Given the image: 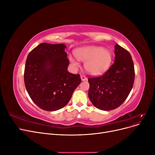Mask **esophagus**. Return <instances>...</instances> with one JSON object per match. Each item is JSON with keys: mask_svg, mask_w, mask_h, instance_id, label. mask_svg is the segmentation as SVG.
Here are the masks:
<instances>
[{"mask_svg": "<svg viewBox=\"0 0 155 155\" xmlns=\"http://www.w3.org/2000/svg\"><path fill=\"white\" fill-rule=\"evenodd\" d=\"M81 79L82 81H86L87 79V78L85 76H84V75H81Z\"/></svg>", "mask_w": 155, "mask_h": 155, "instance_id": "1", "label": "esophagus"}]
</instances>
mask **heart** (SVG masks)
Listing matches in <instances>:
<instances>
[{
  "label": "heart",
  "instance_id": "heart-1",
  "mask_svg": "<svg viewBox=\"0 0 155 155\" xmlns=\"http://www.w3.org/2000/svg\"><path fill=\"white\" fill-rule=\"evenodd\" d=\"M76 57L85 63L87 71L92 75H100L109 68L112 62V54L109 50L101 46H86L74 51ZM69 61L74 67H79V63L72 56Z\"/></svg>",
  "mask_w": 155,
  "mask_h": 155
}]
</instances>
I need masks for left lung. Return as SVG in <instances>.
Returning a JSON list of instances; mask_svg holds the SVG:
<instances>
[{
    "label": "left lung",
    "instance_id": "obj_1",
    "mask_svg": "<svg viewBox=\"0 0 155 155\" xmlns=\"http://www.w3.org/2000/svg\"><path fill=\"white\" fill-rule=\"evenodd\" d=\"M114 63L103 75L89 78L88 97L95 107L114 110L128 97L134 81V63L129 51L116 44Z\"/></svg>",
    "mask_w": 155,
    "mask_h": 155
}]
</instances>
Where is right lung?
Wrapping results in <instances>:
<instances>
[{
    "mask_svg": "<svg viewBox=\"0 0 155 155\" xmlns=\"http://www.w3.org/2000/svg\"><path fill=\"white\" fill-rule=\"evenodd\" d=\"M64 44L43 43L28 55L25 84L32 101L41 109H62L71 99L81 80L79 74L70 73L69 60Z\"/></svg>",
    "mask_w": 155,
    "mask_h": 155,
    "instance_id": "right-lung-1",
    "label": "right lung"
}]
</instances>
